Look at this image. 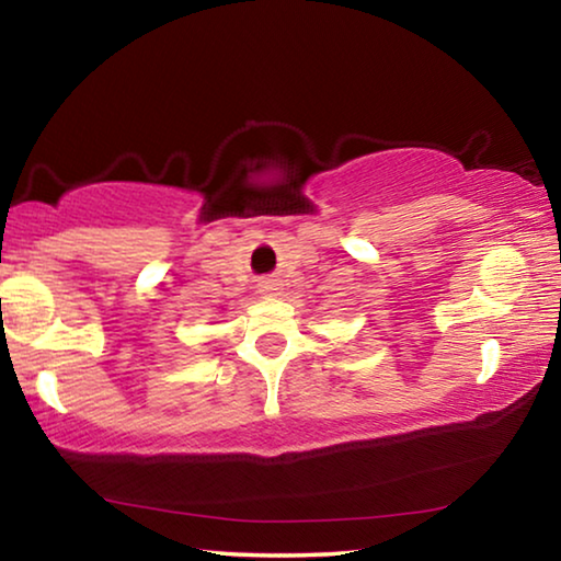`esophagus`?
Segmentation results:
<instances>
[{"label": "esophagus", "instance_id": "34e87169", "mask_svg": "<svg viewBox=\"0 0 561 561\" xmlns=\"http://www.w3.org/2000/svg\"><path fill=\"white\" fill-rule=\"evenodd\" d=\"M260 291L267 294V297H274V294L279 291V284L274 279H264V282H260Z\"/></svg>", "mask_w": 561, "mask_h": 561}]
</instances>
